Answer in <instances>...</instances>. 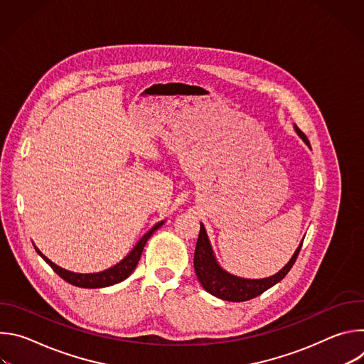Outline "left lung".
Instances as JSON below:
<instances>
[{"label": "left lung", "mask_w": 364, "mask_h": 364, "mask_svg": "<svg viewBox=\"0 0 364 364\" xmlns=\"http://www.w3.org/2000/svg\"><path fill=\"white\" fill-rule=\"evenodd\" d=\"M295 131L305 141V144L309 145L308 138L296 125H295ZM302 242L295 250L294 256L291 257V261L274 277L264 278V279H243V278L228 274L218 265L209 239H207L205 229L203 225H200V233H198V239L194 250V271L203 288L207 292H210L212 295L225 301H232V302L249 301L257 295L264 294L267 289H269L271 287H274L275 284H278L285 278V275L291 271V268L296 261Z\"/></svg>", "instance_id": "left-lung-1"}]
</instances>
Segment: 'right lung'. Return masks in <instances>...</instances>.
Here are the masks:
<instances>
[{"label":"right lung","mask_w":364,"mask_h":364,"mask_svg":"<svg viewBox=\"0 0 364 364\" xmlns=\"http://www.w3.org/2000/svg\"><path fill=\"white\" fill-rule=\"evenodd\" d=\"M163 223L164 222L157 223L148 233H145L144 237L132 249V252L125 259H122L119 264H117L115 267H112L107 271H103V272H97V274H75V272L66 271V269L55 265L51 261H48V259L37 247H36V250L44 259V261L50 265V268L53 269L60 278H63L66 282H69L75 287H80V288H103V287H109V285H114V284H118V282L127 279L134 272V269L136 268V265L139 262V257H141V253L144 250V246H145L146 240L151 237V235L155 230L163 226Z\"/></svg>","instance_id":"obj_1"}]
</instances>
